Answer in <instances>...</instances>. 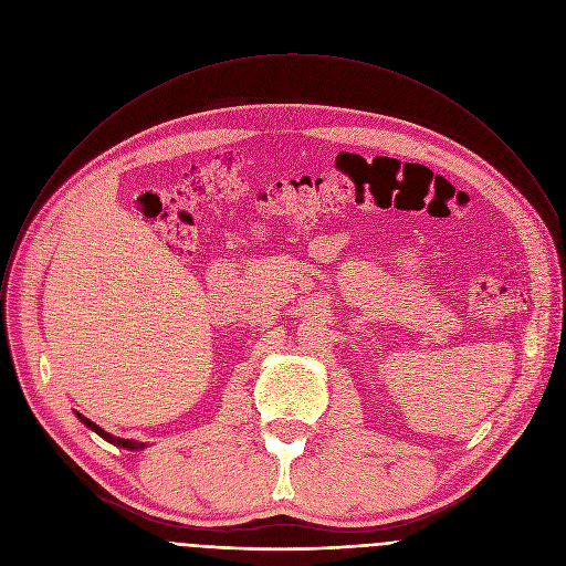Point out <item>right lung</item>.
I'll return each mask as SVG.
<instances>
[{
  "mask_svg": "<svg viewBox=\"0 0 566 566\" xmlns=\"http://www.w3.org/2000/svg\"><path fill=\"white\" fill-rule=\"evenodd\" d=\"M75 417L83 421L90 430H94L96 434H101L105 441H109V443H116V446H120V448H127V450H143L145 448V443H138V441H132V439H118V437H112L109 432H105L101 426H96L92 419H87V417H83L80 412H75Z\"/></svg>",
  "mask_w": 566,
  "mask_h": 566,
  "instance_id": "1",
  "label": "right lung"
}]
</instances>
